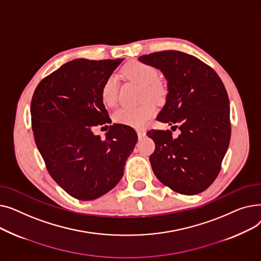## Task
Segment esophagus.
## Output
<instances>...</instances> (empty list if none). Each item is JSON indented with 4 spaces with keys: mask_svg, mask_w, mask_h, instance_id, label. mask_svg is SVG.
I'll return each instance as SVG.
<instances>
[{
    "mask_svg": "<svg viewBox=\"0 0 261 261\" xmlns=\"http://www.w3.org/2000/svg\"><path fill=\"white\" fill-rule=\"evenodd\" d=\"M136 133H138L139 139H142V138H144V136L146 135V132L143 129H138V130H136Z\"/></svg>",
    "mask_w": 261,
    "mask_h": 261,
    "instance_id": "34e87169",
    "label": "esophagus"
}]
</instances>
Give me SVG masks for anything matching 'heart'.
Returning <instances> with one entry per match:
<instances>
[{"label":"heart","instance_id":"1","mask_svg":"<svg viewBox=\"0 0 261 261\" xmlns=\"http://www.w3.org/2000/svg\"><path fill=\"white\" fill-rule=\"evenodd\" d=\"M128 79L144 87V97L154 101H161L165 96V88L159 81L156 68L139 61L128 63L122 70ZM118 84L114 76H110L101 90V98L107 106H114L117 100ZM156 112V108L151 101H147L136 108H120L114 112L113 119L117 123L131 127H143L148 119Z\"/></svg>","mask_w":261,"mask_h":261}]
</instances>
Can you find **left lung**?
<instances>
[{"label": "left lung", "instance_id": "obj_1", "mask_svg": "<svg viewBox=\"0 0 261 261\" xmlns=\"http://www.w3.org/2000/svg\"><path fill=\"white\" fill-rule=\"evenodd\" d=\"M139 61L165 77L168 93L156 119L181 132L176 139L170 130L147 133L155 143L150 155L152 170L176 193L200 194L216 180L229 145V100L224 85L211 66L179 50L144 55Z\"/></svg>", "mask_w": 261, "mask_h": 261}]
</instances>
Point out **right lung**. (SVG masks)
Returning <instances> with one entry per match:
<instances>
[{"label":"right lung","mask_w":261,"mask_h":261,"mask_svg":"<svg viewBox=\"0 0 261 261\" xmlns=\"http://www.w3.org/2000/svg\"><path fill=\"white\" fill-rule=\"evenodd\" d=\"M123 61L75 59L38 85L31 105L35 142L46 168L66 193L97 199L116 186L138 142L133 128L113 123L102 141L92 128L110 123L101 90Z\"/></svg>","instance_id":"add662e5"}]
</instances>
